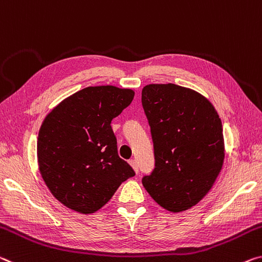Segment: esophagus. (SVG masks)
<instances>
[{"label":"esophagus","instance_id":"1","mask_svg":"<svg viewBox=\"0 0 262 262\" xmlns=\"http://www.w3.org/2000/svg\"><path fill=\"white\" fill-rule=\"evenodd\" d=\"M128 164L131 165V167L135 169L136 173H138V165H137V161L135 159H131L130 161H128Z\"/></svg>","mask_w":262,"mask_h":262}]
</instances>
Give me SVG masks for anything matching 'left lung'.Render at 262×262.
Masks as SVG:
<instances>
[{"label":"left lung","mask_w":262,"mask_h":262,"mask_svg":"<svg viewBox=\"0 0 262 262\" xmlns=\"http://www.w3.org/2000/svg\"><path fill=\"white\" fill-rule=\"evenodd\" d=\"M141 103L156 158V168L143 178V186L168 211L190 209L222 170L225 148L220 116L207 97L174 83L145 85Z\"/></svg>","instance_id":"1"}]
</instances>
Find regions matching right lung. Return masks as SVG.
Returning <instances> with one entry per match:
<instances>
[{"label": "right lung", "instance_id": "right-lung-1", "mask_svg": "<svg viewBox=\"0 0 262 262\" xmlns=\"http://www.w3.org/2000/svg\"><path fill=\"white\" fill-rule=\"evenodd\" d=\"M132 89L87 87L46 115L37 140L38 167L52 195L76 212L109 202L135 170L118 157L111 121L130 105Z\"/></svg>", "mask_w": 262, "mask_h": 262}]
</instances>
